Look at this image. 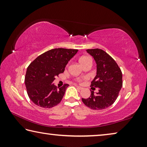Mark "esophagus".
Returning <instances> with one entry per match:
<instances>
[{
  "label": "esophagus",
  "mask_w": 147,
  "mask_h": 147,
  "mask_svg": "<svg viewBox=\"0 0 147 147\" xmlns=\"http://www.w3.org/2000/svg\"><path fill=\"white\" fill-rule=\"evenodd\" d=\"M75 86L77 88L79 89H83V88H82V87H80V86H77V85H75Z\"/></svg>",
  "instance_id": "obj_1"
}]
</instances>
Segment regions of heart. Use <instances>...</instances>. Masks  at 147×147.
Masks as SVG:
<instances>
[{"instance_id":"b5f03b06","label":"heart","mask_w":147,"mask_h":147,"mask_svg":"<svg viewBox=\"0 0 147 147\" xmlns=\"http://www.w3.org/2000/svg\"><path fill=\"white\" fill-rule=\"evenodd\" d=\"M92 61V59L91 58H89V57H88V56H83V57H82L80 59V62L81 64L85 63V62H87V61ZM77 81L79 82H82V79L78 78L77 79Z\"/></svg>"}]
</instances>
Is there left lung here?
<instances>
[{
    "label": "left lung",
    "instance_id": "left-lung-1",
    "mask_svg": "<svg viewBox=\"0 0 147 147\" xmlns=\"http://www.w3.org/2000/svg\"><path fill=\"white\" fill-rule=\"evenodd\" d=\"M87 52L93 57L96 63V75L91 83V87L98 88V92L91 91L88 98H82L89 108L101 110L115 102L123 86V74L115 61L100 49H88Z\"/></svg>",
    "mask_w": 147,
    "mask_h": 147
}]
</instances>
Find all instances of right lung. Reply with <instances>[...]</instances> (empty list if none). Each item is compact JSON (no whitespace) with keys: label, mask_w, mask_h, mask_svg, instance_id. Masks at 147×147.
<instances>
[{"label":"right lung","mask_w":147,"mask_h":147,"mask_svg":"<svg viewBox=\"0 0 147 147\" xmlns=\"http://www.w3.org/2000/svg\"><path fill=\"white\" fill-rule=\"evenodd\" d=\"M78 50L58 48L39 55L27 68L24 82L30 100L44 108H51L60 102L69 84L59 88L53 84L56 76L63 73L68 61Z\"/></svg>","instance_id":"add662e5"}]
</instances>
